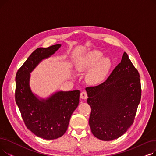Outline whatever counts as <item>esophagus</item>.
Here are the masks:
<instances>
[{
  "label": "esophagus",
  "instance_id": "34e87169",
  "mask_svg": "<svg viewBox=\"0 0 156 156\" xmlns=\"http://www.w3.org/2000/svg\"><path fill=\"white\" fill-rule=\"evenodd\" d=\"M80 97L83 99H86L87 98V93L86 91H82L80 94Z\"/></svg>",
  "mask_w": 156,
  "mask_h": 156
}]
</instances>
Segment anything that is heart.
Segmentation results:
<instances>
[{
    "label": "heart",
    "mask_w": 156,
    "mask_h": 156,
    "mask_svg": "<svg viewBox=\"0 0 156 156\" xmlns=\"http://www.w3.org/2000/svg\"><path fill=\"white\" fill-rule=\"evenodd\" d=\"M104 54L98 50H94L85 54L76 64V69L79 71H89L87 80L90 83L97 84L101 83L107 76L112 66L109 58H103Z\"/></svg>",
    "instance_id": "obj_1"
}]
</instances>
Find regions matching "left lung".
<instances>
[{
	"label": "left lung",
	"instance_id": "8db88e82",
	"mask_svg": "<svg viewBox=\"0 0 156 156\" xmlns=\"http://www.w3.org/2000/svg\"><path fill=\"white\" fill-rule=\"evenodd\" d=\"M91 107L93 135L110 141L123 135L134 122L141 99L140 75L125 52L121 62L103 83L86 88Z\"/></svg>",
	"mask_w": 156,
	"mask_h": 156
}]
</instances>
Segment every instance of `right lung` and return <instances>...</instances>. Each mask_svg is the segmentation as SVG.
<instances>
[{
  "mask_svg": "<svg viewBox=\"0 0 156 156\" xmlns=\"http://www.w3.org/2000/svg\"><path fill=\"white\" fill-rule=\"evenodd\" d=\"M61 45L37 48L16 75L15 101L24 124L32 133L46 140L58 138L65 133L71 114L79 104L78 90L56 92L46 100H39L31 91L30 73L42 59L54 54Z\"/></svg>",
  "mask_w": 156,
  "mask_h": 156,
  "instance_id": "obj_1",
  "label": "right lung"
}]
</instances>
